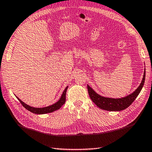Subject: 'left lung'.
<instances>
[{
    "label": "left lung",
    "instance_id": "1",
    "mask_svg": "<svg viewBox=\"0 0 152 152\" xmlns=\"http://www.w3.org/2000/svg\"><path fill=\"white\" fill-rule=\"evenodd\" d=\"M145 71H144L142 81L138 88L133 93L121 99H112V98L102 96L95 92L94 90H92L88 85H87V88H88L90 98L92 102H94V104L100 109L109 110V111H119V110L127 109L135 101L143 88L144 82H145Z\"/></svg>",
    "mask_w": 152,
    "mask_h": 152
}]
</instances>
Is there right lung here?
Wrapping results in <instances>:
<instances>
[{"instance_id":"1","label":"right lung","mask_w":152,"mask_h":152,"mask_svg":"<svg viewBox=\"0 0 152 152\" xmlns=\"http://www.w3.org/2000/svg\"><path fill=\"white\" fill-rule=\"evenodd\" d=\"M67 89H68V86L66 87L64 90L62 94H61V96L60 99V100L56 102L55 104H53L52 105H50V106L46 107H43V108H35V107H30L29 105H27V104H25V102H23L21 100H20L19 98H17L18 100L20 101L21 104L23 106L25 109H27L28 110H29L30 112L35 113V114H45V113H50L51 112L55 111L56 110L60 109L61 107L66 102V91Z\"/></svg>"}]
</instances>
